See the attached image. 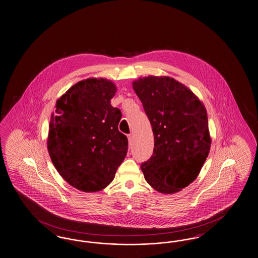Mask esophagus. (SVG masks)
<instances>
[{"instance_id":"obj_1","label":"esophagus","mask_w":258,"mask_h":258,"mask_svg":"<svg viewBox=\"0 0 258 258\" xmlns=\"http://www.w3.org/2000/svg\"><path fill=\"white\" fill-rule=\"evenodd\" d=\"M127 139H128V142L132 143L133 140H134V134H128V135H127Z\"/></svg>"}]
</instances>
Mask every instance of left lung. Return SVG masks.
<instances>
[{
  "instance_id": "8db88e82",
  "label": "left lung",
  "mask_w": 258,
  "mask_h": 258,
  "mask_svg": "<svg viewBox=\"0 0 258 258\" xmlns=\"http://www.w3.org/2000/svg\"><path fill=\"white\" fill-rule=\"evenodd\" d=\"M152 124L155 148L142 163L146 181L174 194L192 183L208 156L207 112L194 93L170 77L149 76L133 83Z\"/></svg>"
}]
</instances>
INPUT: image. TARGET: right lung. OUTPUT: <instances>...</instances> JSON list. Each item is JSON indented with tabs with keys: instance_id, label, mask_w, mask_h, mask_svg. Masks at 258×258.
<instances>
[{
	"instance_id": "add662e5",
	"label": "right lung",
	"mask_w": 258,
	"mask_h": 258,
	"mask_svg": "<svg viewBox=\"0 0 258 258\" xmlns=\"http://www.w3.org/2000/svg\"><path fill=\"white\" fill-rule=\"evenodd\" d=\"M117 91L106 79L74 84L56 101L47 140L52 164L73 187L97 192L108 185L127 152L118 124L122 113L110 104Z\"/></svg>"
}]
</instances>
